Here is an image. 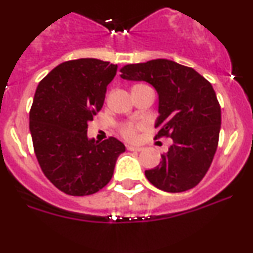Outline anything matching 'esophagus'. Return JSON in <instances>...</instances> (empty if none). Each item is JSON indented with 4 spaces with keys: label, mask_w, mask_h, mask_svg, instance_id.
Wrapping results in <instances>:
<instances>
[{
    "label": "esophagus",
    "mask_w": 253,
    "mask_h": 253,
    "mask_svg": "<svg viewBox=\"0 0 253 253\" xmlns=\"http://www.w3.org/2000/svg\"><path fill=\"white\" fill-rule=\"evenodd\" d=\"M127 150L130 151V152H140V151L142 150V148L139 147V146H132V145H129V146H127Z\"/></svg>",
    "instance_id": "obj_1"
}]
</instances>
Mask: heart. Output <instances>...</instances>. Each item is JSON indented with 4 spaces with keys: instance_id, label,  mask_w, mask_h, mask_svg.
Wrapping results in <instances>:
<instances>
[{
    "instance_id": "1",
    "label": "heart",
    "mask_w": 253,
    "mask_h": 253,
    "mask_svg": "<svg viewBox=\"0 0 253 253\" xmlns=\"http://www.w3.org/2000/svg\"><path fill=\"white\" fill-rule=\"evenodd\" d=\"M136 129H138V126L132 123H126L123 124L120 126V132L125 138L128 140H133L136 138Z\"/></svg>"
}]
</instances>
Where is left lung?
Segmentation results:
<instances>
[{
	"instance_id": "1",
	"label": "left lung",
	"mask_w": 253,
	"mask_h": 253,
	"mask_svg": "<svg viewBox=\"0 0 253 253\" xmlns=\"http://www.w3.org/2000/svg\"><path fill=\"white\" fill-rule=\"evenodd\" d=\"M120 77L146 81L159 96L156 138L173 144L157 167L145 171L152 185L165 192L193 188L209 171L217 151L221 112L212 84L190 67L166 59L124 66Z\"/></svg>"
}]
</instances>
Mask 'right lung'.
I'll return each mask as SVG.
<instances>
[{"instance_id": "add662e5", "label": "right lung", "mask_w": 253, "mask_h": 253, "mask_svg": "<svg viewBox=\"0 0 253 253\" xmlns=\"http://www.w3.org/2000/svg\"><path fill=\"white\" fill-rule=\"evenodd\" d=\"M117 69L97 59L67 61L36 88L29 113L35 156L51 184L69 196H89L105 187L126 151L113 136L99 142L87 135Z\"/></svg>"}]
</instances>
